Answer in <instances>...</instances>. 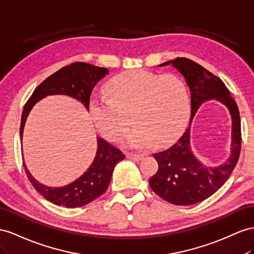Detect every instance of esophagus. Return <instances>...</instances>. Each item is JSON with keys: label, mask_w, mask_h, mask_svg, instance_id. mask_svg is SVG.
<instances>
[{"label": "esophagus", "mask_w": 254, "mask_h": 254, "mask_svg": "<svg viewBox=\"0 0 254 254\" xmlns=\"http://www.w3.org/2000/svg\"><path fill=\"white\" fill-rule=\"evenodd\" d=\"M127 158L134 160V161H140L142 158H144V155L136 154V153H127Z\"/></svg>", "instance_id": "1"}]
</instances>
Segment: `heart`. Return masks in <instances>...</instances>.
<instances>
[{
    "label": "heart",
    "mask_w": 254,
    "mask_h": 254,
    "mask_svg": "<svg viewBox=\"0 0 254 254\" xmlns=\"http://www.w3.org/2000/svg\"><path fill=\"white\" fill-rule=\"evenodd\" d=\"M109 99L92 100L89 112L99 132L119 141L132 120L136 126L126 144L147 148L155 140L165 144L183 131L190 115V97L183 79L133 69L115 76L106 87Z\"/></svg>",
    "instance_id": "1"
}]
</instances>
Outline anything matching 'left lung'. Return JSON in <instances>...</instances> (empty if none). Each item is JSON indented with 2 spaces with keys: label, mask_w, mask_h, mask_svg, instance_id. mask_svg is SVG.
I'll return each mask as SVG.
<instances>
[{
  "label": "left lung",
  "mask_w": 254,
  "mask_h": 254,
  "mask_svg": "<svg viewBox=\"0 0 254 254\" xmlns=\"http://www.w3.org/2000/svg\"><path fill=\"white\" fill-rule=\"evenodd\" d=\"M170 64L185 77L190 89L191 119L186 132L171 148L153 154L159 170L149 179V185L163 199L175 205L188 206L199 203L216 193L235 168L242 146L240 116L236 102L220 78L187 58H177L159 66ZM210 99L222 102L229 109L232 118L231 153L227 162L219 167H207L201 164L190 146L193 116L201 103Z\"/></svg>",
  "instance_id": "8db88e82"
}]
</instances>
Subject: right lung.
<instances>
[{
  "label": "right lung",
  "mask_w": 254,
  "mask_h": 254,
  "mask_svg": "<svg viewBox=\"0 0 254 254\" xmlns=\"http://www.w3.org/2000/svg\"><path fill=\"white\" fill-rule=\"evenodd\" d=\"M106 74H109V71L105 67L76 62L62 67L46 78L34 90L23 108L20 125L21 140L25 121L37 102L48 95H67L79 101L89 110L91 92L96 82ZM96 139L97 150L92 164L79 178L66 186L48 187L38 183L23 162L25 173L35 190L50 203L67 208L84 206L101 196L107 190L116 164L125 159V154L103 138L96 137Z\"/></svg>",
  "instance_id": "add662e5"
}]
</instances>
